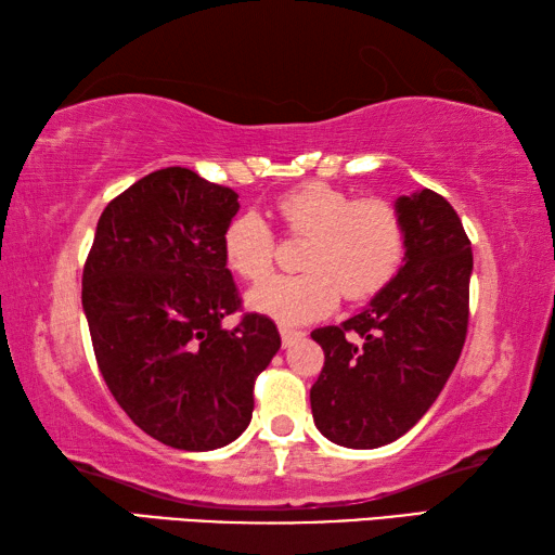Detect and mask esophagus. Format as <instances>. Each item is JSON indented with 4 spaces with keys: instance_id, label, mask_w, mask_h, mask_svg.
Returning a JSON list of instances; mask_svg holds the SVG:
<instances>
[{
    "instance_id": "1",
    "label": "esophagus",
    "mask_w": 555,
    "mask_h": 555,
    "mask_svg": "<svg viewBox=\"0 0 555 555\" xmlns=\"http://www.w3.org/2000/svg\"><path fill=\"white\" fill-rule=\"evenodd\" d=\"M280 336H283V346H293L297 338L305 336V332H297V328H289V326H280Z\"/></svg>"
}]
</instances>
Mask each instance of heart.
Masks as SVG:
<instances>
[{
	"instance_id": "b5f03b06",
	"label": "heart",
	"mask_w": 555,
	"mask_h": 555,
	"mask_svg": "<svg viewBox=\"0 0 555 555\" xmlns=\"http://www.w3.org/2000/svg\"><path fill=\"white\" fill-rule=\"evenodd\" d=\"M275 217L289 236H307L299 275H280L253 289L248 305L283 324H307L380 293L402 266L406 233L400 211L385 199H353L326 182L280 194ZM223 260L248 283H260L275 260V236L256 214H243L223 233Z\"/></svg>"
}]
</instances>
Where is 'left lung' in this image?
<instances>
[{"label": "left lung", "instance_id": "8db88e82", "mask_svg": "<svg viewBox=\"0 0 555 555\" xmlns=\"http://www.w3.org/2000/svg\"><path fill=\"white\" fill-rule=\"evenodd\" d=\"M404 266L361 314L314 328L324 367L309 392L317 429L346 449H377L429 412L468 334L473 250L455 209L431 190L395 202Z\"/></svg>", "mask_w": 555, "mask_h": 555}]
</instances>
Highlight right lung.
Returning <instances> with one entry per match:
<instances>
[{"label":"right lung","instance_id":"1","mask_svg":"<svg viewBox=\"0 0 555 555\" xmlns=\"http://www.w3.org/2000/svg\"><path fill=\"white\" fill-rule=\"evenodd\" d=\"M238 194L188 168L145 175L106 204L82 270V309L106 387L129 420L180 451L246 431L253 385L280 348L241 307L223 260Z\"/></svg>","mask_w":555,"mask_h":555}]
</instances>
